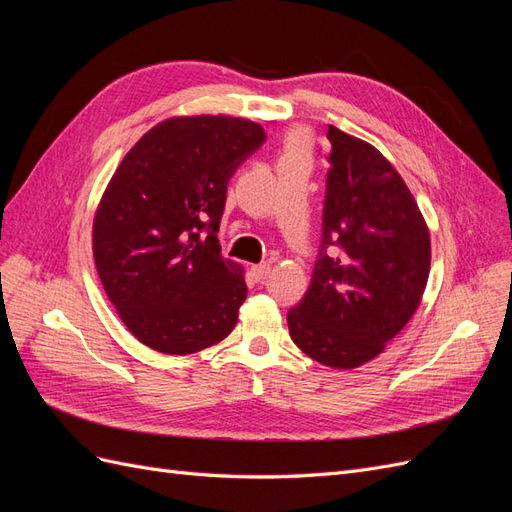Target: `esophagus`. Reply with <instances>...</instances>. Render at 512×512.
I'll return each mask as SVG.
<instances>
[{
	"label": "esophagus",
	"mask_w": 512,
	"mask_h": 512,
	"mask_svg": "<svg viewBox=\"0 0 512 512\" xmlns=\"http://www.w3.org/2000/svg\"><path fill=\"white\" fill-rule=\"evenodd\" d=\"M252 277L256 282H260V280H265V277L271 273V265H267V262H260V265H252Z\"/></svg>",
	"instance_id": "esophagus-1"
}]
</instances>
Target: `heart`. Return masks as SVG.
Listing matches in <instances>:
<instances>
[{
	"instance_id": "b5f03b06",
	"label": "heart",
	"mask_w": 512,
	"mask_h": 512,
	"mask_svg": "<svg viewBox=\"0 0 512 512\" xmlns=\"http://www.w3.org/2000/svg\"><path fill=\"white\" fill-rule=\"evenodd\" d=\"M309 151V138L305 132L297 130L292 132L286 138V147H284V156L282 158H299V156H307Z\"/></svg>"
}]
</instances>
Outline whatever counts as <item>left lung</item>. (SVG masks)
Here are the masks:
<instances>
[{
    "label": "left lung",
    "instance_id": "1",
    "mask_svg": "<svg viewBox=\"0 0 512 512\" xmlns=\"http://www.w3.org/2000/svg\"><path fill=\"white\" fill-rule=\"evenodd\" d=\"M327 136L322 252L303 301L288 312V329L314 361L354 369L376 359L421 305L431 241L395 166L335 126ZM333 244L340 254L327 257Z\"/></svg>",
    "mask_w": 512,
    "mask_h": 512
}]
</instances>
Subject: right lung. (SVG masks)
Returning <instances> with one entry per match:
<instances>
[{"label": "right lung", "mask_w": 512, "mask_h": 512, "mask_svg": "<svg viewBox=\"0 0 512 512\" xmlns=\"http://www.w3.org/2000/svg\"><path fill=\"white\" fill-rule=\"evenodd\" d=\"M265 141L228 115L160 121L126 153L94 215V260L106 297L138 342L194 354L235 329L245 271L215 232L239 164Z\"/></svg>", "instance_id": "1"}]
</instances>
